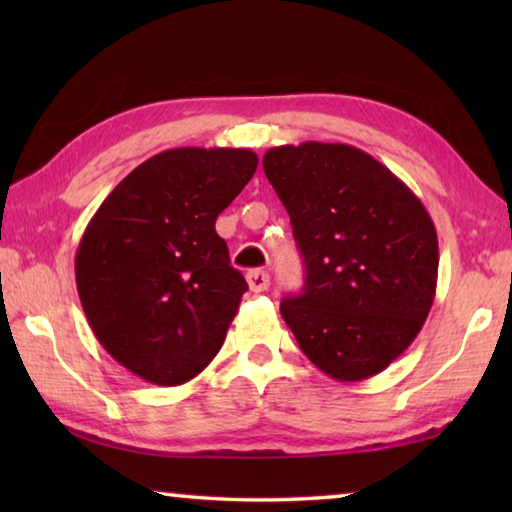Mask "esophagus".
<instances>
[{"label": "esophagus", "mask_w": 512, "mask_h": 512, "mask_svg": "<svg viewBox=\"0 0 512 512\" xmlns=\"http://www.w3.org/2000/svg\"><path fill=\"white\" fill-rule=\"evenodd\" d=\"M246 280H248L250 291L262 293V291L268 289V284H271V275H268L266 271H262V268H255V271H250L246 275Z\"/></svg>", "instance_id": "34e87169"}]
</instances>
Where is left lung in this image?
<instances>
[{
	"label": "left lung",
	"instance_id": "1",
	"mask_svg": "<svg viewBox=\"0 0 512 512\" xmlns=\"http://www.w3.org/2000/svg\"><path fill=\"white\" fill-rule=\"evenodd\" d=\"M262 164L305 264V287L282 300V318L325 375H377L413 343L436 296L429 212L391 169L350 144L275 146Z\"/></svg>",
	"mask_w": 512,
	"mask_h": 512
}]
</instances>
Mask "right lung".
I'll return each mask as SVG.
<instances>
[{"label":"right lung","mask_w":512,"mask_h":512,"mask_svg":"<svg viewBox=\"0 0 512 512\" xmlns=\"http://www.w3.org/2000/svg\"><path fill=\"white\" fill-rule=\"evenodd\" d=\"M257 169L248 149H169L133 169L92 216L76 289L112 359L158 386L221 350L248 284L214 223Z\"/></svg>","instance_id":"add662e5"}]
</instances>
